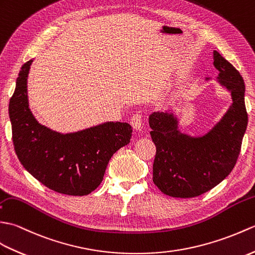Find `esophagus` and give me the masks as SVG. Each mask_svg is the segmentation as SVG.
<instances>
[{
	"instance_id": "esophagus-1",
	"label": "esophagus",
	"mask_w": 255,
	"mask_h": 255,
	"mask_svg": "<svg viewBox=\"0 0 255 255\" xmlns=\"http://www.w3.org/2000/svg\"><path fill=\"white\" fill-rule=\"evenodd\" d=\"M131 124L134 129H136V131H142L143 128H144V119L143 116L140 115L139 112L135 113V115L132 116L131 118Z\"/></svg>"
}]
</instances>
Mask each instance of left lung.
<instances>
[{
  "label": "left lung",
  "mask_w": 255,
  "mask_h": 255,
  "mask_svg": "<svg viewBox=\"0 0 255 255\" xmlns=\"http://www.w3.org/2000/svg\"><path fill=\"white\" fill-rule=\"evenodd\" d=\"M218 81L231 93L233 104L204 136L192 137L178 129L171 113L152 112L150 136L156 145L152 181L163 194L189 199L212 190L227 177L238 159L248 126L246 86L236 67L214 51Z\"/></svg>",
  "instance_id": "8db88e82"
}]
</instances>
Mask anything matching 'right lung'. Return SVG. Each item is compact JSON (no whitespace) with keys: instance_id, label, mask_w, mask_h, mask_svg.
I'll return each mask as SVG.
<instances>
[{"instance_id":"right-lung-1","label":"right lung","mask_w":255,"mask_h":255,"mask_svg":"<svg viewBox=\"0 0 255 255\" xmlns=\"http://www.w3.org/2000/svg\"><path fill=\"white\" fill-rule=\"evenodd\" d=\"M31 62L22 64L9 99L16 155L26 170L47 188L66 195H87L101 183L112 155L129 143L132 127L107 122L60 134L39 124L28 107L27 76Z\"/></svg>"}]
</instances>
